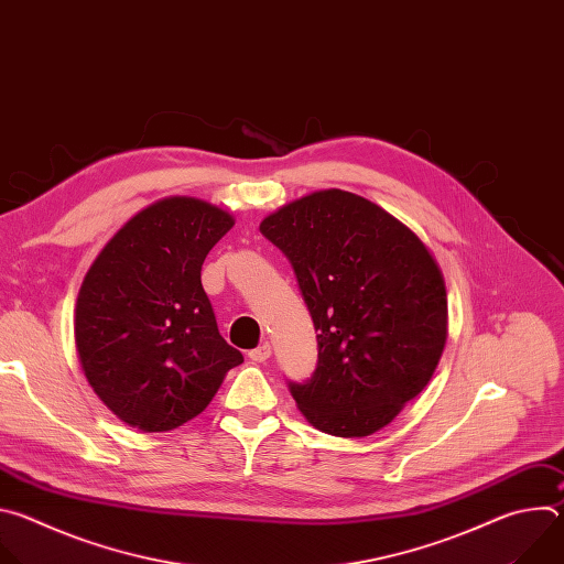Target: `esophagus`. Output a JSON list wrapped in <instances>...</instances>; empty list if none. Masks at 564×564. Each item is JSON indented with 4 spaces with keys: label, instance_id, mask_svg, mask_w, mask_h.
<instances>
[{
    "label": "esophagus",
    "instance_id": "34e87169",
    "mask_svg": "<svg viewBox=\"0 0 564 564\" xmlns=\"http://www.w3.org/2000/svg\"><path fill=\"white\" fill-rule=\"evenodd\" d=\"M270 355H272V346H270V344H261L259 348H254V350H250V352H248V357H250L254 364H263V361H268V359H270Z\"/></svg>",
    "mask_w": 564,
    "mask_h": 564
}]
</instances>
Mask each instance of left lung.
Wrapping results in <instances>:
<instances>
[{"label":"left lung","mask_w":564,"mask_h":564,"mask_svg":"<svg viewBox=\"0 0 564 564\" xmlns=\"http://www.w3.org/2000/svg\"><path fill=\"white\" fill-rule=\"evenodd\" d=\"M290 261L316 330V368L288 388L328 435L390 424L433 377L446 344V288L422 240L341 189L303 196L261 223Z\"/></svg>","instance_id":"left-lung-1"}]
</instances>
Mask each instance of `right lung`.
<instances>
[{"label": "right lung", "instance_id": "right-lung-1", "mask_svg": "<svg viewBox=\"0 0 564 564\" xmlns=\"http://www.w3.org/2000/svg\"><path fill=\"white\" fill-rule=\"evenodd\" d=\"M234 218L174 196L135 214L79 288L75 344L96 394L124 424L163 433L207 409L243 361L218 333L203 261Z\"/></svg>", "mask_w": 564, "mask_h": 564}]
</instances>
